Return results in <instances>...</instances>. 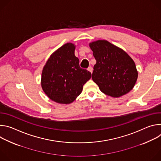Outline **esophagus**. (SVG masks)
<instances>
[{
    "mask_svg": "<svg viewBox=\"0 0 161 161\" xmlns=\"http://www.w3.org/2000/svg\"><path fill=\"white\" fill-rule=\"evenodd\" d=\"M87 70H88V71H90L91 73H92V72H93V68L91 66H90V67H88Z\"/></svg>",
    "mask_w": 161,
    "mask_h": 161,
    "instance_id": "1",
    "label": "esophagus"
}]
</instances>
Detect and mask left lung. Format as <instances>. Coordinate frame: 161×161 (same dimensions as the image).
<instances>
[{"mask_svg":"<svg viewBox=\"0 0 161 161\" xmlns=\"http://www.w3.org/2000/svg\"><path fill=\"white\" fill-rule=\"evenodd\" d=\"M89 47L96 60L92 78L102 92L113 97L129 92L138 76L132 58L106 40L90 42Z\"/></svg>","mask_w":161,"mask_h":161,"instance_id":"1","label":"left lung"}]
</instances>
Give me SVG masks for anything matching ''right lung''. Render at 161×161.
I'll use <instances>...</instances> for the list:
<instances>
[{
  "mask_svg": "<svg viewBox=\"0 0 161 161\" xmlns=\"http://www.w3.org/2000/svg\"><path fill=\"white\" fill-rule=\"evenodd\" d=\"M76 46L67 42L48 59L41 75V87L51 100L59 104H70L81 93L91 73L79 65L75 55Z\"/></svg>",
  "mask_w": 161,
  "mask_h": 161,
  "instance_id": "1",
  "label": "right lung"
}]
</instances>
